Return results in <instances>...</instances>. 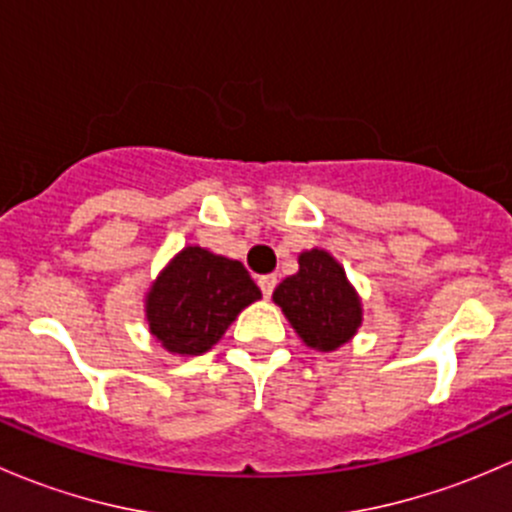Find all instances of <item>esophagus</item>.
I'll return each mask as SVG.
<instances>
[{"label": "esophagus", "mask_w": 512, "mask_h": 512, "mask_svg": "<svg viewBox=\"0 0 512 512\" xmlns=\"http://www.w3.org/2000/svg\"><path fill=\"white\" fill-rule=\"evenodd\" d=\"M257 285H260L265 297H272V292H275V287H277V277L275 275H262L260 280H257Z\"/></svg>", "instance_id": "34e87169"}]
</instances>
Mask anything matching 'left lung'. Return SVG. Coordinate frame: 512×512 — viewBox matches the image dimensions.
<instances>
[{"instance_id":"obj_1","label":"left lung","mask_w":512,"mask_h":512,"mask_svg":"<svg viewBox=\"0 0 512 512\" xmlns=\"http://www.w3.org/2000/svg\"><path fill=\"white\" fill-rule=\"evenodd\" d=\"M304 344L334 352L354 337L361 324V304L342 265L324 250L299 255L297 275L282 280L272 294Z\"/></svg>"}]
</instances>
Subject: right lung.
<instances>
[{"label": "right lung", "mask_w": 512, "mask_h": 512, "mask_svg": "<svg viewBox=\"0 0 512 512\" xmlns=\"http://www.w3.org/2000/svg\"><path fill=\"white\" fill-rule=\"evenodd\" d=\"M242 262L185 247L156 280L146 302L151 334L173 354L208 352L237 314L260 299Z\"/></svg>", "instance_id": "right-lung-1"}]
</instances>
